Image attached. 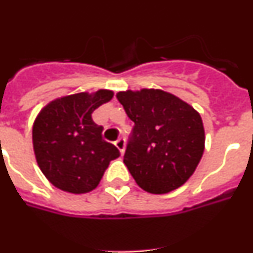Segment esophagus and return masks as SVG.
Instances as JSON below:
<instances>
[{
	"label": "esophagus",
	"mask_w": 253,
	"mask_h": 253,
	"mask_svg": "<svg viewBox=\"0 0 253 253\" xmlns=\"http://www.w3.org/2000/svg\"><path fill=\"white\" fill-rule=\"evenodd\" d=\"M115 147L119 149L120 154L123 156V154H124V151H125V139H124V138H119V139L116 140Z\"/></svg>",
	"instance_id": "34e87169"
}]
</instances>
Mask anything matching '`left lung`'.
<instances>
[{"mask_svg":"<svg viewBox=\"0 0 253 253\" xmlns=\"http://www.w3.org/2000/svg\"><path fill=\"white\" fill-rule=\"evenodd\" d=\"M116 97L134 123L124 163L138 186L151 194H167L182 186L204 153L200 114L158 88L120 91Z\"/></svg>","mask_w":253,"mask_h":253,"instance_id":"left-lung-1","label":"left lung"}]
</instances>
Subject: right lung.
I'll use <instances>...</instances> for the list:
<instances>
[{
	"label": "right lung",
	"mask_w": 253,
	"mask_h": 253,
	"mask_svg": "<svg viewBox=\"0 0 253 253\" xmlns=\"http://www.w3.org/2000/svg\"><path fill=\"white\" fill-rule=\"evenodd\" d=\"M110 90L58 97L40 110L33 124L38 166L57 189L86 194L100 184L110 161L120 156L102 139V126L91 114L113 99Z\"/></svg>",
	"instance_id": "obj_1"
}]
</instances>
